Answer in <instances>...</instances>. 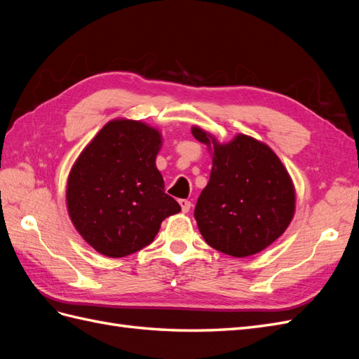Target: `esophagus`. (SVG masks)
<instances>
[{"label":"esophagus","mask_w":359,"mask_h":359,"mask_svg":"<svg viewBox=\"0 0 359 359\" xmlns=\"http://www.w3.org/2000/svg\"><path fill=\"white\" fill-rule=\"evenodd\" d=\"M180 205H181L182 212H189L191 208V202L187 199H180Z\"/></svg>","instance_id":"esophagus-1"}]
</instances>
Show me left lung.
Masks as SVG:
<instances>
[{
    "label": "left lung",
    "mask_w": 359,
    "mask_h": 359,
    "mask_svg": "<svg viewBox=\"0 0 359 359\" xmlns=\"http://www.w3.org/2000/svg\"><path fill=\"white\" fill-rule=\"evenodd\" d=\"M191 133L212 151L211 177L194 208L203 240L233 257L262 252L295 214V187L283 163L247 135L219 144L196 126Z\"/></svg>",
    "instance_id": "obj_1"
}]
</instances>
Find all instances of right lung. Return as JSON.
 Here are the masks:
<instances>
[{
  "label": "right lung",
  "mask_w": 359,
  "mask_h": 359,
  "mask_svg": "<svg viewBox=\"0 0 359 359\" xmlns=\"http://www.w3.org/2000/svg\"><path fill=\"white\" fill-rule=\"evenodd\" d=\"M157 128L135 119L107 123L74 161L67 210L83 240L107 257H124L153 243L161 222L181 211L165 193L156 166Z\"/></svg>",
  "instance_id": "add662e5"
}]
</instances>
